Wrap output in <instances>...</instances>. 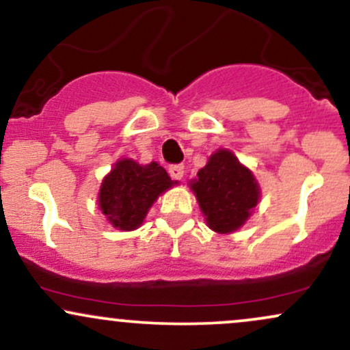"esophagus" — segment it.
Masks as SVG:
<instances>
[{
  "mask_svg": "<svg viewBox=\"0 0 350 350\" xmlns=\"http://www.w3.org/2000/svg\"><path fill=\"white\" fill-rule=\"evenodd\" d=\"M170 174L172 179H178V180L183 179V176H184L183 164H172V166H170Z\"/></svg>",
  "mask_w": 350,
  "mask_h": 350,
  "instance_id": "34e87169",
  "label": "esophagus"
}]
</instances>
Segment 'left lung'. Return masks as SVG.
Wrapping results in <instances>:
<instances>
[{
    "instance_id": "8db88e82",
    "label": "left lung",
    "mask_w": 350,
    "mask_h": 350,
    "mask_svg": "<svg viewBox=\"0 0 350 350\" xmlns=\"http://www.w3.org/2000/svg\"><path fill=\"white\" fill-rule=\"evenodd\" d=\"M191 189L207 226L219 234L242 227L260 199L255 176L228 150H219L208 158Z\"/></svg>"
}]
</instances>
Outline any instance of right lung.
<instances>
[{
    "label": "right lung",
    "instance_id": "right-lung-1",
    "mask_svg": "<svg viewBox=\"0 0 350 350\" xmlns=\"http://www.w3.org/2000/svg\"><path fill=\"white\" fill-rule=\"evenodd\" d=\"M174 186L158 163L138 164L133 159H120L103 179L98 192V207L118 230H135L156 199Z\"/></svg>",
    "mask_w": 350,
    "mask_h": 350
}]
</instances>
